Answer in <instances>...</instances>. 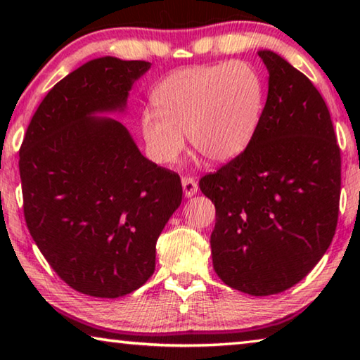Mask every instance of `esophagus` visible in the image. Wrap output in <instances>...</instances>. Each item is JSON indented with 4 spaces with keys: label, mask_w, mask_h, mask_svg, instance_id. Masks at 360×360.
I'll use <instances>...</instances> for the list:
<instances>
[{
    "label": "esophagus",
    "mask_w": 360,
    "mask_h": 360,
    "mask_svg": "<svg viewBox=\"0 0 360 360\" xmlns=\"http://www.w3.org/2000/svg\"><path fill=\"white\" fill-rule=\"evenodd\" d=\"M182 188H184V195L187 198L193 197L195 193L198 191V186H197V181L191 176H187V178H182Z\"/></svg>",
    "instance_id": "1"
}]
</instances>
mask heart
<instances>
[{"instance_id": "1", "label": "heart", "mask_w": 360, "mask_h": 360, "mask_svg": "<svg viewBox=\"0 0 360 360\" xmlns=\"http://www.w3.org/2000/svg\"><path fill=\"white\" fill-rule=\"evenodd\" d=\"M150 100L155 112L141 114L139 131L152 160L176 162L188 135L197 154L225 163L254 139L265 89L254 66L229 62L176 71L157 84Z\"/></svg>"}]
</instances>
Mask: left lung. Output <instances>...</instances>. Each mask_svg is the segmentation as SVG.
<instances>
[{
	"label": "left lung",
	"instance_id": "left-lung-1",
	"mask_svg": "<svg viewBox=\"0 0 360 360\" xmlns=\"http://www.w3.org/2000/svg\"><path fill=\"white\" fill-rule=\"evenodd\" d=\"M268 95L251 144L200 179L216 206L217 276L264 297L292 288L330 246L338 221L341 157L324 98L271 51H259Z\"/></svg>",
	"mask_w": 360,
	"mask_h": 360
}]
</instances>
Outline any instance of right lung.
Wrapping results in <instances>:
<instances>
[{
	"instance_id": "obj_1",
	"label": "right lung",
	"mask_w": 360,
	"mask_h": 360,
	"mask_svg": "<svg viewBox=\"0 0 360 360\" xmlns=\"http://www.w3.org/2000/svg\"><path fill=\"white\" fill-rule=\"evenodd\" d=\"M150 68L101 57L51 89L20 148L23 214L36 246L63 281L90 297L117 298L155 270V243L179 208V176L139 152L119 120Z\"/></svg>"
}]
</instances>
